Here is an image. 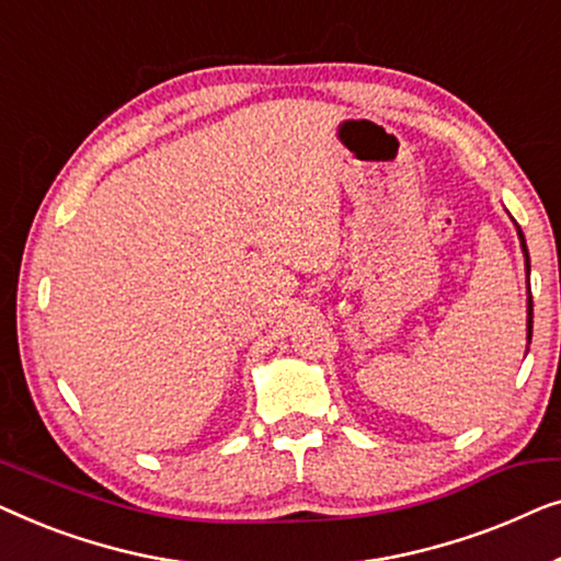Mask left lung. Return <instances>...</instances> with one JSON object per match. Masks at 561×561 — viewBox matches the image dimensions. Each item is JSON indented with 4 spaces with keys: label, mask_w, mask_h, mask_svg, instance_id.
<instances>
[{
    "label": "left lung",
    "mask_w": 561,
    "mask_h": 561,
    "mask_svg": "<svg viewBox=\"0 0 561 561\" xmlns=\"http://www.w3.org/2000/svg\"><path fill=\"white\" fill-rule=\"evenodd\" d=\"M518 239H520V249H524L526 270H528V249H526V239H524V233H520V228H518ZM531 328H534V302H531V297H528V341H531Z\"/></svg>",
    "instance_id": "8db88e82"
}]
</instances>
